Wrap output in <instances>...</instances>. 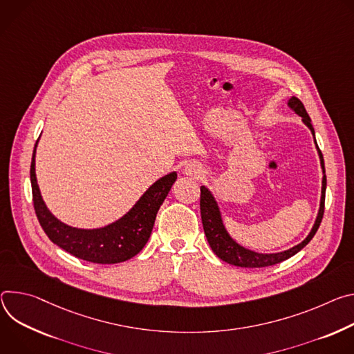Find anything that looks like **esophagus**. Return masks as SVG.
Returning <instances> with one entry per match:
<instances>
[{"instance_id": "1", "label": "esophagus", "mask_w": 354, "mask_h": 354, "mask_svg": "<svg viewBox=\"0 0 354 354\" xmlns=\"http://www.w3.org/2000/svg\"><path fill=\"white\" fill-rule=\"evenodd\" d=\"M183 173L188 177H192V178H200L204 173V169L201 167L200 163H195V162H191L188 165H185Z\"/></svg>"}]
</instances>
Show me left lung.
<instances>
[{"mask_svg":"<svg viewBox=\"0 0 354 354\" xmlns=\"http://www.w3.org/2000/svg\"><path fill=\"white\" fill-rule=\"evenodd\" d=\"M287 105L302 118V122L310 129L313 139H315V131H313V127L310 124V118L304 106V104L297 98V97H291L287 102ZM315 146L319 154V160H321V167L324 171V178H322V194H321V204H319V211H318V216L315 219V223H313L310 232L308 236L298 243L297 246L280 252V253H257L253 252L250 249L243 248L242 245H239L238 242H234L230 234L227 233L225 225H223V219H222V214L219 209V205L215 200V197L212 195V192L209 191V188H207L205 185L201 187V201H200V207H201V219H203V226H204V232L207 241L212 249V252L223 261L238 266V267H267V266H272L281 263L290 257H292L294 254H297L299 250H302L309 242L310 239L315 236V233L322 222L324 218V211H325V191H326V176H325V163H324V156L322 151L319 150L317 140Z\"/></svg>","mask_w":354,"mask_h":354,"instance_id":"left-lung-1","label":"left lung"}]
</instances>
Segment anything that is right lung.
<instances>
[{"label": "right lung", "instance_id": "right-lung-1", "mask_svg": "<svg viewBox=\"0 0 354 354\" xmlns=\"http://www.w3.org/2000/svg\"><path fill=\"white\" fill-rule=\"evenodd\" d=\"M35 143L30 163V184L33 207L39 223L48 238L67 253L98 264L122 263L136 256L147 243L157 211L166 200L177 173H169L153 183L138 203L118 221L95 229H82L59 221L46 207L35 173Z\"/></svg>", "mask_w": 354, "mask_h": 354}]
</instances>
